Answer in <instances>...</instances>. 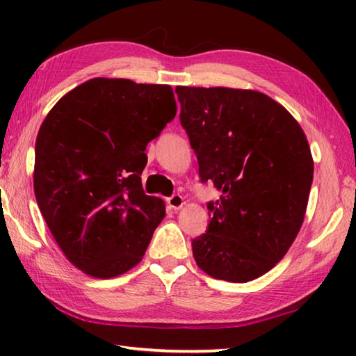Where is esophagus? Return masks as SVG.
Segmentation results:
<instances>
[{"mask_svg":"<svg viewBox=\"0 0 356 356\" xmlns=\"http://www.w3.org/2000/svg\"><path fill=\"white\" fill-rule=\"evenodd\" d=\"M166 202H168V206H170L171 209H174V210H177V209H180L184 206V197L179 195V193H176V195H172V196H170L166 200Z\"/></svg>","mask_w":356,"mask_h":356,"instance_id":"obj_1","label":"esophagus"}]
</instances>
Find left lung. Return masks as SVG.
Wrapping results in <instances>:
<instances>
[{"mask_svg": "<svg viewBox=\"0 0 356 356\" xmlns=\"http://www.w3.org/2000/svg\"><path fill=\"white\" fill-rule=\"evenodd\" d=\"M176 94L201 182L221 191L207 202V231L191 242L195 261L216 280H256L284 257L305 220L309 144L286 108L262 92L177 86Z\"/></svg>", "mask_w": 356, "mask_h": 356, "instance_id": "obj_1", "label": "left lung"}]
</instances>
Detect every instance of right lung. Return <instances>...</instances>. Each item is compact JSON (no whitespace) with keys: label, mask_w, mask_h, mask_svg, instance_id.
I'll return each mask as SVG.
<instances>
[{"label":"right lung","mask_w":356,"mask_h":356,"mask_svg":"<svg viewBox=\"0 0 356 356\" xmlns=\"http://www.w3.org/2000/svg\"><path fill=\"white\" fill-rule=\"evenodd\" d=\"M166 84L92 78L53 106L35 141L34 193L69 261L113 278L141 261L165 204L143 190L149 141L176 116Z\"/></svg>","instance_id":"right-lung-1"}]
</instances>
